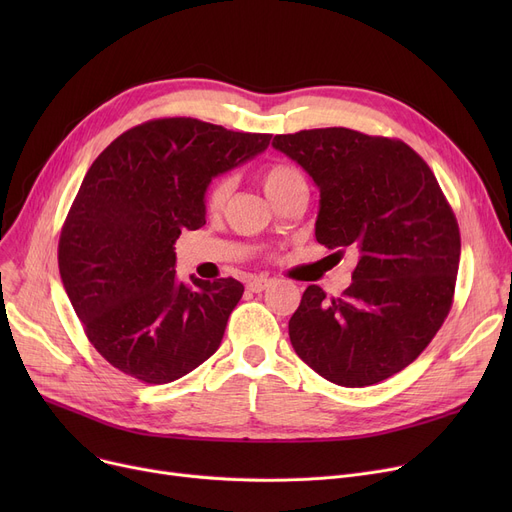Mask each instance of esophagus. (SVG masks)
I'll list each match as a JSON object with an SVG mask.
<instances>
[{
  "label": "esophagus",
  "mask_w": 512,
  "mask_h": 512,
  "mask_svg": "<svg viewBox=\"0 0 512 512\" xmlns=\"http://www.w3.org/2000/svg\"><path fill=\"white\" fill-rule=\"evenodd\" d=\"M267 286H272V278H251L247 282V288L251 292H263Z\"/></svg>",
  "instance_id": "1"
}]
</instances>
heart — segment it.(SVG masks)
I'll return each mask as SVG.
<instances>
[{"label":"heart","mask_w":512,"mask_h":512,"mask_svg":"<svg viewBox=\"0 0 512 512\" xmlns=\"http://www.w3.org/2000/svg\"><path fill=\"white\" fill-rule=\"evenodd\" d=\"M297 180H303L301 174H299L297 170H294L292 166H286V164H274V166L265 168V170L261 172L263 191H265V195L270 197V199H274L278 193L284 191L286 186H290L292 182H297ZM230 188H232V184H230L228 178H218V180H215V182L209 186L207 197H205L207 207H209L211 211L222 209L224 203H226V199L230 197Z\"/></svg>","instance_id":"obj_1"}]
</instances>
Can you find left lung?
Wrapping results in <instances>:
<instances>
[{
  "label": "left lung",
  "mask_w": 512,
  "mask_h": 512,
  "mask_svg": "<svg viewBox=\"0 0 512 512\" xmlns=\"http://www.w3.org/2000/svg\"><path fill=\"white\" fill-rule=\"evenodd\" d=\"M319 188L315 238L357 253L353 284L328 299L311 284L288 321L297 355L346 388L411 365L452 305L461 234L425 161L402 141L351 128L276 134ZM340 253V251H338Z\"/></svg>",
  "instance_id": "left-lung-1"
}]
</instances>
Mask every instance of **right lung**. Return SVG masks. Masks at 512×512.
<instances>
[{
  "label": "right lung",
  "instance_id": "1",
  "mask_svg": "<svg viewBox=\"0 0 512 512\" xmlns=\"http://www.w3.org/2000/svg\"><path fill=\"white\" fill-rule=\"evenodd\" d=\"M195 118L134 126L93 161L60 234L68 299L97 353L145 384L191 373L220 348L245 286L176 278L174 242L205 224L209 182L270 145Z\"/></svg>",
  "mask_w": 512,
  "mask_h": 512
}]
</instances>
